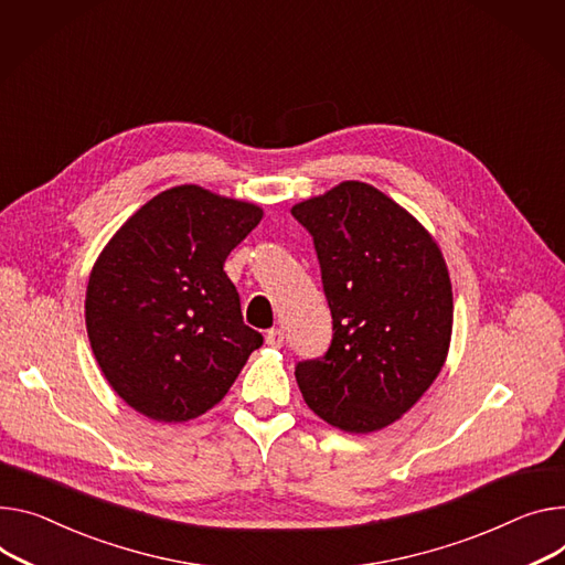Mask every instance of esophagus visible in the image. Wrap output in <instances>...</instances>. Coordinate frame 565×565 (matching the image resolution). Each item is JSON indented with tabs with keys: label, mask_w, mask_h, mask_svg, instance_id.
Wrapping results in <instances>:
<instances>
[{
	"label": "esophagus",
	"mask_w": 565,
	"mask_h": 565,
	"mask_svg": "<svg viewBox=\"0 0 565 565\" xmlns=\"http://www.w3.org/2000/svg\"><path fill=\"white\" fill-rule=\"evenodd\" d=\"M265 339H267V343L271 345V349H280L282 341H285V334H282V330H278V328H271V330H267Z\"/></svg>",
	"instance_id": "obj_1"
}]
</instances>
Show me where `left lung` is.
<instances>
[{
    "label": "left lung",
    "instance_id": "1",
    "mask_svg": "<svg viewBox=\"0 0 565 565\" xmlns=\"http://www.w3.org/2000/svg\"><path fill=\"white\" fill-rule=\"evenodd\" d=\"M291 214L315 239L332 315L328 353L296 364L302 401L343 431L392 425L448 358L452 285L441 248L405 207L360 181Z\"/></svg>",
    "mask_w": 565,
    "mask_h": 565
}]
</instances>
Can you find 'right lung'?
<instances>
[{"instance_id":"obj_1","label":"right lung","mask_w":565,"mask_h":565,"mask_svg":"<svg viewBox=\"0 0 565 565\" xmlns=\"http://www.w3.org/2000/svg\"><path fill=\"white\" fill-rule=\"evenodd\" d=\"M263 207L179 185L147 201L106 244L85 291V328L115 394L158 423L220 403L263 334L224 271Z\"/></svg>"}]
</instances>
